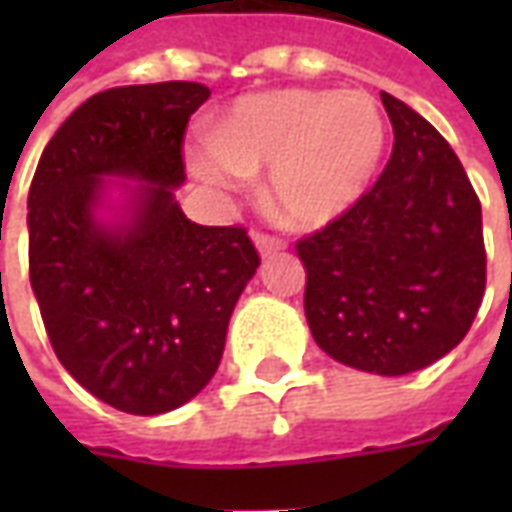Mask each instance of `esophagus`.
<instances>
[{"label":"esophagus","instance_id":"34e87169","mask_svg":"<svg viewBox=\"0 0 512 512\" xmlns=\"http://www.w3.org/2000/svg\"><path fill=\"white\" fill-rule=\"evenodd\" d=\"M255 246L257 252H260V257H271L285 249V244H282L279 238H271V235H255Z\"/></svg>","mask_w":512,"mask_h":512}]
</instances>
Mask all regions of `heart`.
Here are the masks:
<instances>
[{"instance_id":"b5f03b06","label":"heart","mask_w":512,"mask_h":512,"mask_svg":"<svg viewBox=\"0 0 512 512\" xmlns=\"http://www.w3.org/2000/svg\"><path fill=\"white\" fill-rule=\"evenodd\" d=\"M384 150L386 120L370 95L285 87L233 101L189 147V167L219 189L268 169L271 213L321 230L365 197Z\"/></svg>"}]
</instances>
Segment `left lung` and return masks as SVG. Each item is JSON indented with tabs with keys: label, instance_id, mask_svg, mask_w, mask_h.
<instances>
[{
	"label": "left lung",
	"instance_id": "obj_1",
	"mask_svg": "<svg viewBox=\"0 0 512 512\" xmlns=\"http://www.w3.org/2000/svg\"><path fill=\"white\" fill-rule=\"evenodd\" d=\"M381 104L395 128L381 178L296 249L315 343L362 373L406 376L450 354L480 310L483 211L447 139L395 95Z\"/></svg>",
	"mask_w": 512,
	"mask_h": 512
}]
</instances>
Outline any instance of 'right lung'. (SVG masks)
Masks as SVG:
<instances>
[{
  "label": "right lung",
  "instance_id": "right-lung-1",
  "mask_svg": "<svg viewBox=\"0 0 512 512\" xmlns=\"http://www.w3.org/2000/svg\"><path fill=\"white\" fill-rule=\"evenodd\" d=\"M197 82L128 84L73 112L35 169L29 282L51 348L117 411L156 417L208 386L260 257L241 227L191 222L183 131Z\"/></svg>",
  "mask_w": 512,
  "mask_h": 512
}]
</instances>
